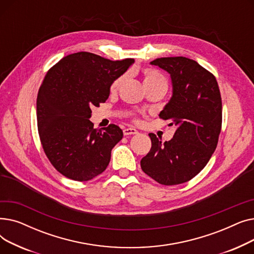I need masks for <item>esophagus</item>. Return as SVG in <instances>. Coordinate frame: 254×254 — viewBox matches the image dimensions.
I'll return each mask as SVG.
<instances>
[{"label": "esophagus", "mask_w": 254, "mask_h": 254, "mask_svg": "<svg viewBox=\"0 0 254 254\" xmlns=\"http://www.w3.org/2000/svg\"><path fill=\"white\" fill-rule=\"evenodd\" d=\"M135 134H138V130L132 128V127H127V128H125L124 129V135L125 136H128V135H135Z\"/></svg>", "instance_id": "1"}]
</instances>
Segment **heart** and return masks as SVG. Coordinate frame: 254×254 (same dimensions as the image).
<instances>
[{
	"instance_id": "obj_1",
	"label": "heart",
	"mask_w": 254,
	"mask_h": 254,
	"mask_svg": "<svg viewBox=\"0 0 254 254\" xmlns=\"http://www.w3.org/2000/svg\"><path fill=\"white\" fill-rule=\"evenodd\" d=\"M123 79H124L123 76H120L117 79H115L114 81L112 82L111 86H110V89L112 91L116 90L118 88V86L120 85V83H122ZM143 83H144V86L145 85H151V84H163L165 86L168 85L166 78L161 73L153 70V69H146L144 71V74H143Z\"/></svg>"
}]
</instances>
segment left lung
I'll list each match as a JSON object with an SVG mask.
<instances>
[{
    "label": "left lung",
    "instance_id": "1",
    "mask_svg": "<svg viewBox=\"0 0 254 254\" xmlns=\"http://www.w3.org/2000/svg\"><path fill=\"white\" fill-rule=\"evenodd\" d=\"M171 75L173 95L159 117L172 119L176 131L163 142L149 134L151 149L141 159L145 174L164 185L188 182L215 151L222 123L220 90L215 76L195 61L161 58L150 63Z\"/></svg>",
    "mask_w": 254,
    "mask_h": 254
}]
</instances>
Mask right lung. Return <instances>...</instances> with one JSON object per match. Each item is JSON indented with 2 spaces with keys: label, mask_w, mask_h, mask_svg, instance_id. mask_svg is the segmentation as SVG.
I'll return each instance as SVG.
<instances>
[{
  "label": "right lung",
  "mask_w": 254,
  "mask_h": 254,
  "mask_svg": "<svg viewBox=\"0 0 254 254\" xmlns=\"http://www.w3.org/2000/svg\"><path fill=\"white\" fill-rule=\"evenodd\" d=\"M134 62L81 51L63 58L45 75L37 97L38 131L49 162L64 177L88 181L109 165L124 132L115 125L93 127L91 108L106 102L112 82Z\"/></svg>",
  "instance_id": "obj_1"
}]
</instances>
